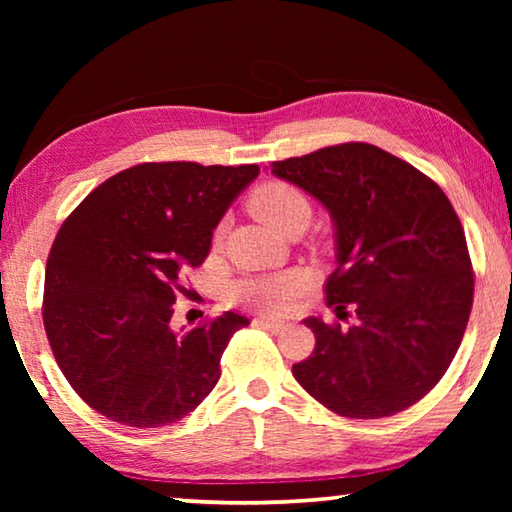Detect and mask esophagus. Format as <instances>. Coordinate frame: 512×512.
Wrapping results in <instances>:
<instances>
[{
    "label": "esophagus",
    "mask_w": 512,
    "mask_h": 512,
    "mask_svg": "<svg viewBox=\"0 0 512 512\" xmlns=\"http://www.w3.org/2000/svg\"><path fill=\"white\" fill-rule=\"evenodd\" d=\"M255 325L268 329V332L273 334H280L282 329H287V323H282V320H268V318H255Z\"/></svg>",
    "instance_id": "obj_1"
}]
</instances>
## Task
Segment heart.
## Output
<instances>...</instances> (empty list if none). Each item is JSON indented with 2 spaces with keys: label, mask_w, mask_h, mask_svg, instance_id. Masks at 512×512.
I'll return each instance as SVG.
<instances>
[{
  "label": "heart",
  "mask_w": 512,
  "mask_h": 512,
  "mask_svg": "<svg viewBox=\"0 0 512 512\" xmlns=\"http://www.w3.org/2000/svg\"><path fill=\"white\" fill-rule=\"evenodd\" d=\"M248 207L255 219L277 235L289 230L296 221H309L311 214L307 196L289 183H266L257 187ZM302 289H305V277L300 273H273L239 282L235 298L241 305L264 311V314H282L300 296Z\"/></svg>",
  "instance_id": "obj_1"
}]
</instances>
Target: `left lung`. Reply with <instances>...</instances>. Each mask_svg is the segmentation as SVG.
I'll list each match as a JSON object with an SVG mask.
<instances>
[{
	"instance_id": "obj_1",
	"label": "left lung",
	"mask_w": 512,
	"mask_h": 512,
	"mask_svg": "<svg viewBox=\"0 0 512 512\" xmlns=\"http://www.w3.org/2000/svg\"><path fill=\"white\" fill-rule=\"evenodd\" d=\"M334 223L327 305L354 325L309 316L316 348L293 377L329 411L357 420L422 400L461 345L474 275L465 232L431 178L379 146L348 142L271 164Z\"/></svg>"
}]
</instances>
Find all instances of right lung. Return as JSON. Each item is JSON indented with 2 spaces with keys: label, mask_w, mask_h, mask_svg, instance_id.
<instances>
[{
  "label": "right lung",
  "mask_w": 512,
  "mask_h": 512,
  "mask_svg": "<svg viewBox=\"0 0 512 512\" xmlns=\"http://www.w3.org/2000/svg\"><path fill=\"white\" fill-rule=\"evenodd\" d=\"M259 176L257 164L144 162L108 178L67 216L51 246L42 320L60 370L112 422L164 427L192 413L221 377V354L250 320L171 327L180 277Z\"/></svg>",
  "instance_id": "right-lung-1"
}]
</instances>
